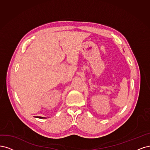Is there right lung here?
I'll return each instance as SVG.
<instances>
[{
  "label": "right lung",
  "instance_id": "right-lung-1",
  "mask_svg": "<svg viewBox=\"0 0 150 150\" xmlns=\"http://www.w3.org/2000/svg\"><path fill=\"white\" fill-rule=\"evenodd\" d=\"M36 118H46L42 117H36Z\"/></svg>",
  "mask_w": 150,
  "mask_h": 150
}]
</instances>
